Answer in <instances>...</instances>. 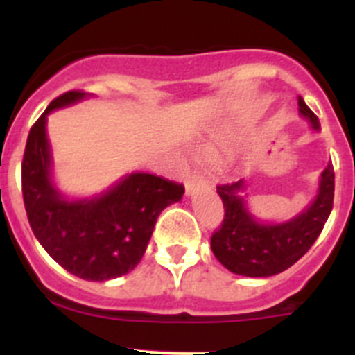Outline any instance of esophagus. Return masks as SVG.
<instances>
[{
  "label": "esophagus",
  "mask_w": 355,
  "mask_h": 355,
  "mask_svg": "<svg viewBox=\"0 0 355 355\" xmlns=\"http://www.w3.org/2000/svg\"><path fill=\"white\" fill-rule=\"evenodd\" d=\"M199 187H205V180H202V175L199 174H190L187 178V183H184V188H187V193L190 196V193H193Z\"/></svg>",
  "instance_id": "1"
}]
</instances>
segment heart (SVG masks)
Returning <instances> with one entry per match:
<instances>
[{"mask_svg":"<svg viewBox=\"0 0 355 355\" xmlns=\"http://www.w3.org/2000/svg\"><path fill=\"white\" fill-rule=\"evenodd\" d=\"M225 147V144L222 142V140H213V142H209L208 146L205 147V155L209 156V158H213V156H216L218 153H222Z\"/></svg>","mask_w":355,"mask_h":355,"instance_id":"1","label":"heart"}]
</instances>
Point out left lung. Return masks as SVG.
Returning <instances> with one entry per match:
<instances>
[{"mask_svg":"<svg viewBox=\"0 0 355 355\" xmlns=\"http://www.w3.org/2000/svg\"><path fill=\"white\" fill-rule=\"evenodd\" d=\"M299 112L318 130V117L299 97ZM243 180L218 184L224 205V220L211 234L215 258L233 274L268 277L299 261L320 236L334 200V168L329 163L322 172L318 196L304 213L284 224H259L245 208Z\"/></svg>","mask_w":355,"mask_h":355,"instance_id":"1","label":"left lung"}]
</instances>
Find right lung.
<instances>
[{"mask_svg": "<svg viewBox=\"0 0 355 355\" xmlns=\"http://www.w3.org/2000/svg\"><path fill=\"white\" fill-rule=\"evenodd\" d=\"M83 97V90L62 94L31 126L21 172L23 199L31 231L58 265L85 281H108L139 265L158 215L183 197L184 187L135 172L101 197L65 200L49 174L46 119Z\"/></svg>", "mask_w": 355, "mask_h": 355, "instance_id": "obj_1", "label": "right lung"}]
</instances>
